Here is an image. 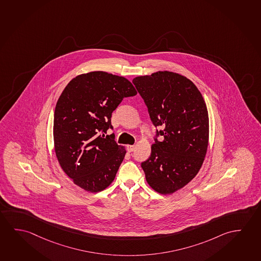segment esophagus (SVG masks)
I'll list each match as a JSON object with an SVG mask.
<instances>
[{
    "label": "esophagus",
    "instance_id": "esophagus-1",
    "mask_svg": "<svg viewBox=\"0 0 261 261\" xmlns=\"http://www.w3.org/2000/svg\"><path fill=\"white\" fill-rule=\"evenodd\" d=\"M134 149H135L134 145H127V150H128V152H133Z\"/></svg>",
    "mask_w": 261,
    "mask_h": 261
}]
</instances>
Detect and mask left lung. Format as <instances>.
Segmentation results:
<instances>
[{"label": "left lung", "mask_w": 261, "mask_h": 261, "mask_svg": "<svg viewBox=\"0 0 261 261\" xmlns=\"http://www.w3.org/2000/svg\"><path fill=\"white\" fill-rule=\"evenodd\" d=\"M157 132L151 153L141 163L146 180L161 194H172L198 174L207 153L210 123L206 102L185 76L169 70L133 80Z\"/></svg>", "instance_id": "left-lung-1"}]
</instances>
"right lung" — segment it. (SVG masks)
I'll return each mask as SVG.
<instances>
[{"instance_id":"right-lung-1","label":"right lung","mask_w":261,"mask_h":261,"mask_svg":"<svg viewBox=\"0 0 261 261\" xmlns=\"http://www.w3.org/2000/svg\"><path fill=\"white\" fill-rule=\"evenodd\" d=\"M128 79L106 71L76 76L59 98L54 120V151L75 185L96 193L112 184L126 154L114 134L112 113L125 97L136 95Z\"/></svg>"}]
</instances>
